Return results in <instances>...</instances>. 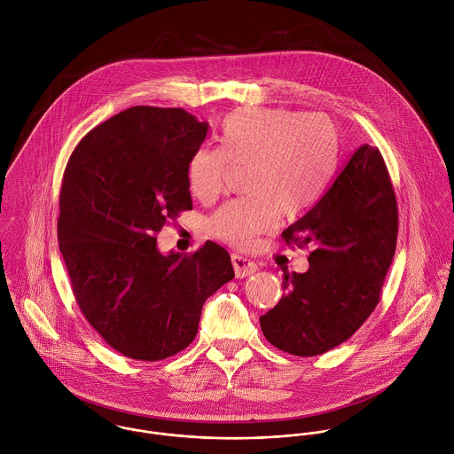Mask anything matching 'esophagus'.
<instances>
[{
  "mask_svg": "<svg viewBox=\"0 0 454 454\" xmlns=\"http://www.w3.org/2000/svg\"><path fill=\"white\" fill-rule=\"evenodd\" d=\"M231 260H232L234 272H236L238 278H248V276H252V274H255V272L259 270L257 262L247 259V257H243V255H239V254H232Z\"/></svg>",
  "mask_w": 454,
  "mask_h": 454,
  "instance_id": "esophagus-1",
  "label": "esophagus"
}]
</instances>
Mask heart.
<instances>
[{"label":"heart","mask_w":454,"mask_h":454,"mask_svg":"<svg viewBox=\"0 0 454 454\" xmlns=\"http://www.w3.org/2000/svg\"><path fill=\"white\" fill-rule=\"evenodd\" d=\"M220 150L202 146L189 160L187 180L200 202L216 200L231 166L250 168L247 197L223 204L209 220L211 234L252 248L274 231L281 213L301 216L318 202L337 160V130L324 114L245 106L225 117Z\"/></svg>","instance_id":"1"}]
</instances>
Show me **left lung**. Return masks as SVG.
<instances>
[{"label": "left lung", "instance_id": "left-lung-1", "mask_svg": "<svg viewBox=\"0 0 454 454\" xmlns=\"http://www.w3.org/2000/svg\"><path fill=\"white\" fill-rule=\"evenodd\" d=\"M398 209L385 159L362 145L322 199L283 231L286 245L311 247L306 272H285L286 294L260 317L265 339L295 356L348 340L381 299L396 248Z\"/></svg>", "mask_w": 454, "mask_h": 454}]
</instances>
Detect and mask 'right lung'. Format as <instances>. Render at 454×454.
I'll use <instances>...</instances> for the list:
<instances>
[{
  "instance_id": "right-lung-1",
  "label": "right lung",
  "mask_w": 454,
  "mask_h": 454,
  "mask_svg": "<svg viewBox=\"0 0 454 454\" xmlns=\"http://www.w3.org/2000/svg\"><path fill=\"white\" fill-rule=\"evenodd\" d=\"M207 124L182 108L132 106L87 132L66 164L58 239L85 320L115 351L157 362L185 349L209 295L234 278L220 245L157 250L192 209L187 166Z\"/></svg>"
}]
</instances>
